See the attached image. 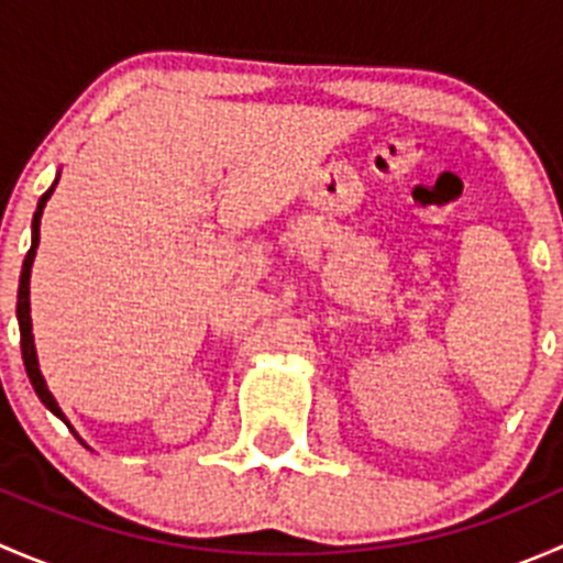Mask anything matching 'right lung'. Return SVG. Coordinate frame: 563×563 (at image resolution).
<instances>
[{"instance_id": "obj_1", "label": "right lung", "mask_w": 563, "mask_h": 563, "mask_svg": "<svg viewBox=\"0 0 563 563\" xmlns=\"http://www.w3.org/2000/svg\"><path fill=\"white\" fill-rule=\"evenodd\" d=\"M56 181H59V179H56ZM56 181L48 187V190L43 192V198H40V203H37L35 218H32V247H30V253H26L24 266H21V286H19V305H15V316H19L21 356H24L26 376H30V382H32V387H35V391H37L40 402H43V406L48 408L51 413H56V417H59L62 422H65L67 428H70V422H67V419H65V413H62V408L56 406L54 395H51L48 387H45L43 373H40L37 351H35V338H32V318H30V275H32V264H35V253H37V245H40V218H43L45 201H48L51 192H54Z\"/></svg>"}]
</instances>
